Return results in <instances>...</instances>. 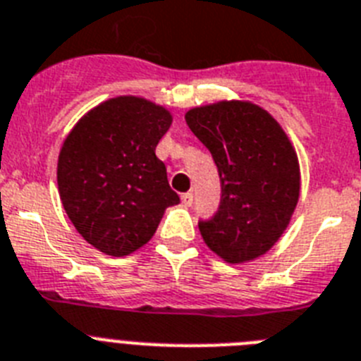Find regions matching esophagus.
<instances>
[{
  "instance_id": "34e87169",
  "label": "esophagus",
  "mask_w": 361,
  "mask_h": 361,
  "mask_svg": "<svg viewBox=\"0 0 361 361\" xmlns=\"http://www.w3.org/2000/svg\"><path fill=\"white\" fill-rule=\"evenodd\" d=\"M192 200H195L192 192H185V195H181V204L185 205V207H190V205H192Z\"/></svg>"
}]
</instances>
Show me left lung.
Instances as JSON below:
<instances>
[{
	"mask_svg": "<svg viewBox=\"0 0 361 361\" xmlns=\"http://www.w3.org/2000/svg\"><path fill=\"white\" fill-rule=\"evenodd\" d=\"M222 181L216 214L200 222L211 251L229 264L262 257L288 227L301 190L295 148L283 126L250 101H218L185 114Z\"/></svg>",
	"mask_w": 361,
	"mask_h": 361,
	"instance_id": "obj_1",
	"label": "left lung"
}]
</instances>
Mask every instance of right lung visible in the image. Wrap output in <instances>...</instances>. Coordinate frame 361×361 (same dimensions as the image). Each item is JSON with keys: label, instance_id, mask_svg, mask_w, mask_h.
<instances>
[{"label": "right lung", "instance_id": "add662e5", "mask_svg": "<svg viewBox=\"0 0 361 361\" xmlns=\"http://www.w3.org/2000/svg\"><path fill=\"white\" fill-rule=\"evenodd\" d=\"M172 114L143 97L108 99L63 139L56 180L80 237L104 255L124 257L154 237L166 207L180 204L156 147Z\"/></svg>", "mask_w": 361, "mask_h": 361}]
</instances>
